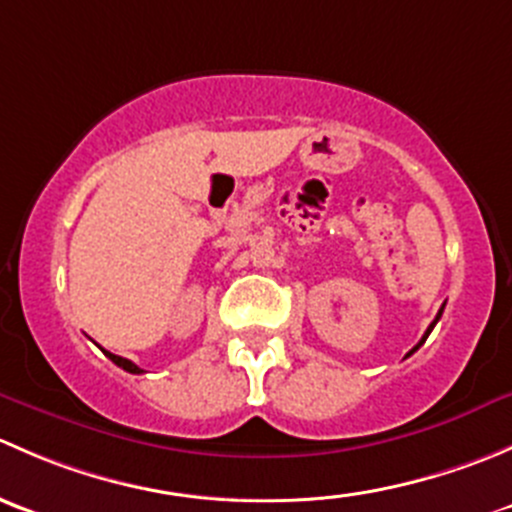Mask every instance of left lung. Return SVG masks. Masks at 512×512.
Here are the masks:
<instances>
[{"label": "left lung", "instance_id": "8db88e82", "mask_svg": "<svg viewBox=\"0 0 512 512\" xmlns=\"http://www.w3.org/2000/svg\"><path fill=\"white\" fill-rule=\"evenodd\" d=\"M443 307H446V304H443ZM443 307H441V309H438V314H436V319H433V322H431V327H428V329H426V334H423V337H421V342H418V344H416V347H414V349H411V352H409V354H414V352H416V349H418V347H421V344H423V342H426V339H428V334H431V329H433V327H436V322H438V319H441V314H443Z\"/></svg>", "mask_w": 512, "mask_h": 512}]
</instances>
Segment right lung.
I'll return each mask as SVG.
<instances>
[{"label":"right lung","instance_id":"obj_1","mask_svg":"<svg viewBox=\"0 0 512 512\" xmlns=\"http://www.w3.org/2000/svg\"><path fill=\"white\" fill-rule=\"evenodd\" d=\"M103 354H106L108 359L113 361V364H116V366H121L123 371H128V374H143V369H141V366H136V364H133L131 359H123V356H116V354L106 352V349H103Z\"/></svg>","mask_w":512,"mask_h":512}]
</instances>
